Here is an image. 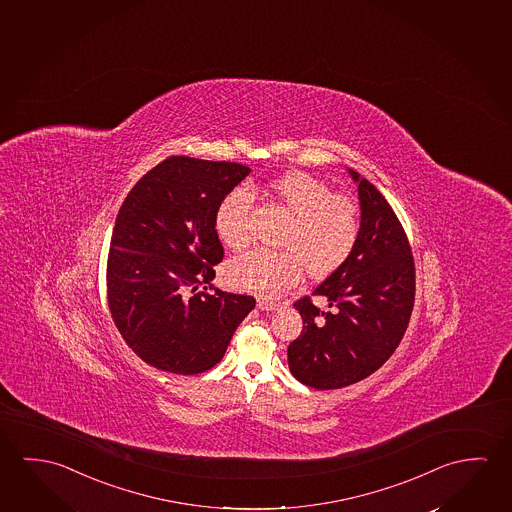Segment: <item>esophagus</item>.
<instances>
[{"label":"esophagus","mask_w":512,"mask_h":512,"mask_svg":"<svg viewBox=\"0 0 512 512\" xmlns=\"http://www.w3.org/2000/svg\"><path fill=\"white\" fill-rule=\"evenodd\" d=\"M258 308H260L261 311H274V309L277 308V304L267 299V297H258Z\"/></svg>","instance_id":"34e87169"}]
</instances>
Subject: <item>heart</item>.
<instances>
[{"label":"heart","mask_w":512,"mask_h":512,"mask_svg":"<svg viewBox=\"0 0 512 512\" xmlns=\"http://www.w3.org/2000/svg\"><path fill=\"white\" fill-rule=\"evenodd\" d=\"M277 203L292 213L281 236L283 251L254 249L229 263L236 288L277 295L299 283L306 267L311 277H325L349 260L361 233V213L349 195L333 194L324 181L306 172H288L270 183ZM252 194L236 187L224 195L215 213V229L231 249L251 242Z\"/></svg>","instance_id":"obj_1"}]
</instances>
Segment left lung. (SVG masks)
Listing matches in <instances>:
<instances>
[{
	"label": "left lung",
	"instance_id": "left-lung-1",
	"mask_svg": "<svg viewBox=\"0 0 512 512\" xmlns=\"http://www.w3.org/2000/svg\"><path fill=\"white\" fill-rule=\"evenodd\" d=\"M361 233L354 251L313 292L327 309L304 297L302 333L288 347L297 381L338 390L379 370L406 333L414 304L411 245L384 195L356 171Z\"/></svg>",
	"mask_w": 512,
	"mask_h": 512
}]
</instances>
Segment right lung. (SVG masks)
Masks as SVG:
<instances>
[{
	"label": "right lung",
	"instance_id": "1",
	"mask_svg": "<svg viewBox=\"0 0 512 512\" xmlns=\"http://www.w3.org/2000/svg\"><path fill=\"white\" fill-rule=\"evenodd\" d=\"M249 172L240 163L171 156L124 199L106 265L108 308L147 365L203 374L256 306L251 295L206 292L224 258L215 213Z\"/></svg>",
	"mask_w": 512,
	"mask_h": 512
}]
</instances>
